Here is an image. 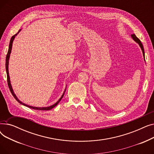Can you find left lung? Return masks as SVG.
I'll return each mask as SVG.
<instances>
[{
    "instance_id": "8db88e82",
    "label": "left lung",
    "mask_w": 154,
    "mask_h": 154,
    "mask_svg": "<svg viewBox=\"0 0 154 154\" xmlns=\"http://www.w3.org/2000/svg\"><path fill=\"white\" fill-rule=\"evenodd\" d=\"M131 37H132V38L135 40V41L137 43H138V44H139V46H140V48H141L142 51V53H143V57H144V59H145V52H144V49H143V45H142V44L141 43V41H140V40L138 38H137V37H136V35H135V34H132V35H131Z\"/></svg>"
}]
</instances>
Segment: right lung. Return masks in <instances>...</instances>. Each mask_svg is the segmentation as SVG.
Segmentation results:
<instances>
[{
	"label": "right lung",
	"mask_w": 154,
	"mask_h": 154,
	"mask_svg": "<svg viewBox=\"0 0 154 154\" xmlns=\"http://www.w3.org/2000/svg\"><path fill=\"white\" fill-rule=\"evenodd\" d=\"M21 30V29L19 30V31L17 32V34H15L14 35H13L11 39V41H10V44H9V50H8V52H7V56H6V60H5V69H6V72H7V84H8V86H9V89L12 94V95L14 96V97L15 99V100H17L19 103H20V104L23 105V106H26L29 108H30V109H34V110H49L52 109H53L54 107H55L57 105L59 102L61 100V99H62L63 96L64 95V93L65 92H66V90H65L64 92L63 93L62 95L61 96V97L60 98V99L57 102L55 103H54V105H52V106H49V107H32V106H28V105L24 103L23 102H22L20 100L18 99V98L17 97V96L15 95V94H14V91L12 89V85H11V80H10V77H9V58H10V54L11 53V50H12V43H13V41H14V39L15 38V36L17 35L19 33V32Z\"/></svg>",
	"instance_id": "right-lung-1"
}]
</instances>
